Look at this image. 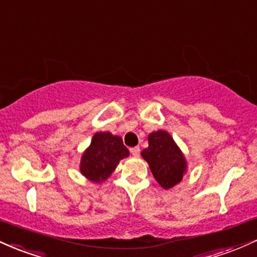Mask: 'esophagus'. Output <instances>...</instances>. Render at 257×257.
<instances>
[{
  "label": "esophagus",
  "mask_w": 257,
  "mask_h": 257,
  "mask_svg": "<svg viewBox=\"0 0 257 257\" xmlns=\"http://www.w3.org/2000/svg\"><path fill=\"white\" fill-rule=\"evenodd\" d=\"M131 153L133 156H134V157H139V155H140V147H138V146L132 147Z\"/></svg>",
  "instance_id": "obj_1"
}]
</instances>
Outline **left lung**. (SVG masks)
<instances>
[{
    "instance_id": "8db88e82",
    "label": "left lung",
    "mask_w": 257,
    "mask_h": 257,
    "mask_svg": "<svg viewBox=\"0 0 257 257\" xmlns=\"http://www.w3.org/2000/svg\"><path fill=\"white\" fill-rule=\"evenodd\" d=\"M141 156L149 163L158 184L166 190L178 185L187 170L181 150L166 131L153 132L149 135V147L143 150Z\"/></svg>"
}]
</instances>
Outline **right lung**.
Listing matches in <instances>:
<instances>
[{
  "label": "right lung",
  "instance_id": "obj_1",
  "mask_svg": "<svg viewBox=\"0 0 257 257\" xmlns=\"http://www.w3.org/2000/svg\"><path fill=\"white\" fill-rule=\"evenodd\" d=\"M128 156L129 151L123 145L122 138L110 132L95 133L90 146L82 156L79 170L88 180L99 184L113 173L120 159Z\"/></svg>",
  "mask_w": 257,
  "mask_h": 257
}]
</instances>
